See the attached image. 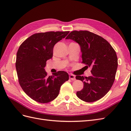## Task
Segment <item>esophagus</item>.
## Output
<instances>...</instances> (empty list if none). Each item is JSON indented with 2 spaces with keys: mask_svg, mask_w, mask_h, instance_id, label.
<instances>
[{
  "mask_svg": "<svg viewBox=\"0 0 131 131\" xmlns=\"http://www.w3.org/2000/svg\"><path fill=\"white\" fill-rule=\"evenodd\" d=\"M69 79L72 80H76V78H75V76L73 74H70L69 75Z\"/></svg>",
  "mask_w": 131,
  "mask_h": 131,
  "instance_id": "esophagus-1",
  "label": "esophagus"
}]
</instances>
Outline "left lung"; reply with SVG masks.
I'll use <instances>...</instances> for the list:
<instances>
[{
  "mask_svg": "<svg viewBox=\"0 0 131 131\" xmlns=\"http://www.w3.org/2000/svg\"><path fill=\"white\" fill-rule=\"evenodd\" d=\"M78 43L82 53V63L92 67V75L76 77L84 83L78 91L79 98L86 102L100 100L109 92L115 78L117 57L115 51L105 39L88 30H74L66 38Z\"/></svg>",
  "mask_w": 131,
  "mask_h": 131,
  "instance_id": "8db88e82",
  "label": "left lung"
}]
</instances>
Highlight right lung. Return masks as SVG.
Wrapping results in <instances>:
<instances>
[{
	"instance_id": "obj_1",
	"label": "right lung",
	"mask_w": 131,
	"mask_h": 131,
	"mask_svg": "<svg viewBox=\"0 0 131 131\" xmlns=\"http://www.w3.org/2000/svg\"><path fill=\"white\" fill-rule=\"evenodd\" d=\"M69 31H48L31 35L19 46L16 54V69L19 84L30 98L41 103L54 100L69 75L58 71L47 77L46 61L52 58L54 45L64 38Z\"/></svg>"
}]
</instances>
